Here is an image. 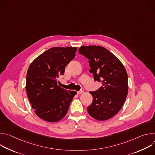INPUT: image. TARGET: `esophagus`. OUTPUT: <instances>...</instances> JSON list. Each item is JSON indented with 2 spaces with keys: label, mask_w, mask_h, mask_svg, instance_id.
Returning <instances> with one entry per match:
<instances>
[{
  "label": "esophagus",
  "mask_w": 155,
  "mask_h": 155,
  "mask_svg": "<svg viewBox=\"0 0 155 155\" xmlns=\"http://www.w3.org/2000/svg\"><path fill=\"white\" fill-rule=\"evenodd\" d=\"M83 93V90H81V91H77V94H81Z\"/></svg>",
  "instance_id": "esophagus-1"
}]
</instances>
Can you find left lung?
Wrapping results in <instances>:
<instances>
[{
    "instance_id": "left-lung-1",
    "label": "left lung",
    "mask_w": 155,
    "mask_h": 155,
    "mask_svg": "<svg viewBox=\"0 0 155 155\" xmlns=\"http://www.w3.org/2000/svg\"><path fill=\"white\" fill-rule=\"evenodd\" d=\"M78 53L89 59L94 80L102 86L93 96L88 114L99 121H105L117 115L123 107L128 92L127 74L121 62L114 54L101 46H81Z\"/></svg>"
}]
</instances>
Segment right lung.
Segmentation results:
<instances>
[{"instance_id":"obj_1","label":"right lung","mask_w":155,"mask_h":155,"mask_svg":"<svg viewBox=\"0 0 155 155\" xmlns=\"http://www.w3.org/2000/svg\"><path fill=\"white\" fill-rule=\"evenodd\" d=\"M77 47H53L45 51L30 64L26 76L28 99L41 119L54 123L67 114L77 92L58 85V78L75 56Z\"/></svg>"}]
</instances>
